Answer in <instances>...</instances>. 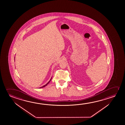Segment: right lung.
<instances>
[{
  "instance_id": "add662e5",
  "label": "right lung",
  "mask_w": 125,
  "mask_h": 125,
  "mask_svg": "<svg viewBox=\"0 0 125 125\" xmlns=\"http://www.w3.org/2000/svg\"><path fill=\"white\" fill-rule=\"evenodd\" d=\"M51 78H51V80H50L49 82H48V83H47V84H45V85H43V86H42V87H41V88H43V87H45V86H47V84H48V83H49V82H50V81H51Z\"/></svg>"
}]
</instances>
